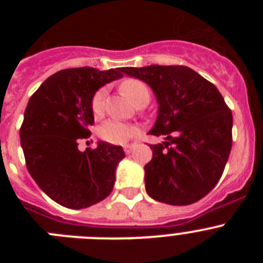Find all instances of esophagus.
Wrapping results in <instances>:
<instances>
[{"label":"esophagus","instance_id":"obj_1","mask_svg":"<svg viewBox=\"0 0 263 263\" xmlns=\"http://www.w3.org/2000/svg\"><path fill=\"white\" fill-rule=\"evenodd\" d=\"M134 143H130V145H125L124 146V152H125V154H130V153H132V150H133L134 148Z\"/></svg>","mask_w":263,"mask_h":263}]
</instances>
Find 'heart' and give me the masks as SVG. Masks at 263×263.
I'll list each match as a JSON object with an SVG mask.
<instances>
[{"mask_svg": "<svg viewBox=\"0 0 263 263\" xmlns=\"http://www.w3.org/2000/svg\"><path fill=\"white\" fill-rule=\"evenodd\" d=\"M121 90L136 105L147 104L148 99H150L148 88L146 87V84H143L142 81L137 80V79H125L121 83ZM105 88H100L96 93L93 95V97H92V110H93L96 116H100L103 113L104 105H105ZM134 133H136V129L132 125L116 120L106 121L105 124L100 127V136H101V138L110 143H125L134 136Z\"/></svg>", "mask_w": 263, "mask_h": 263, "instance_id": "1", "label": "heart"}]
</instances>
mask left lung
<instances>
[{"instance_id":"8db88e82","label":"left lung","mask_w":263,"mask_h":263,"mask_svg":"<svg viewBox=\"0 0 263 263\" xmlns=\"http://www.w3.org/2000/svg\"><path fill=\"white\" fill-rule=\"evenodd\" d=\"M145 81L158 101L148 134L164 137L150 145L145 166L148 196L171 205H188L210 194L221 178L232 148L233 117L217 88L185 66L122 67Z\"/></svg>"}]
</instances>
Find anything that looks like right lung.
Masks as SVG:
<instances>
[{
	"instance_id": "add662e5",
	"label": "right lung",
	"mask_w": 263,
	"mask_h": 263,
	"mask_svg": "<svg viewBox=\"0 0 263 263\" xmlns=\"http://www.w3.org/2000/svg\"><path fill=\"white\" fill-rule=\"evenodd\" d=\"M120 68L92 67L53 73L30 97L20 137L30 175L58 204L81 210L104 200L116 182L125 153L99 141L96 148H78L93 125L92 97L97 89L122 78Z\"/></svg>"
}]
</instances>
